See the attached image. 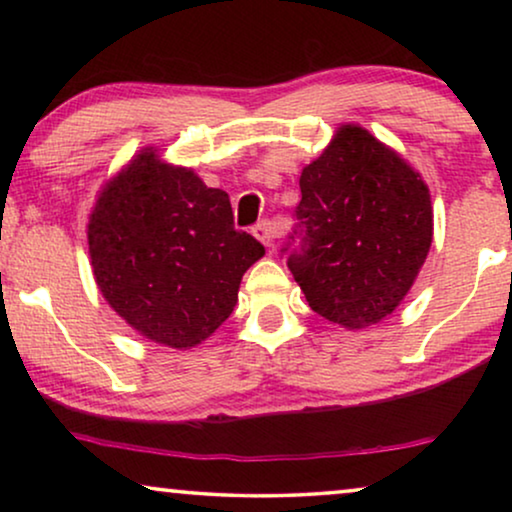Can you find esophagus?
Segmentation results:
<instances>
[{
  "label": "esophagus",
  "mask_w": 512,
  "mask_h": 512,
  "mask_svg": "<svg viewBox=\"0 0 512 512\" xmlns=\"http://www.w3.org/2000/svg\"><path fill=\"white\" fill-rule=\"evenodd\" d=\"M251 233H254L256 240L263 242L265 247H272V242H275V237H277V226L272 221H261L258 226H254Z\"/></svg>",
  "instance_id": "34e87169"
}]
</instances>
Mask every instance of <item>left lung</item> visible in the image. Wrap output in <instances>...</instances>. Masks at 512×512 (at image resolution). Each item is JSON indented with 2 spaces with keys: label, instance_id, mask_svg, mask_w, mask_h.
I'll return each mask as SVG.
<instances>
[{
  "label": "left lung",
  "instance_id": "8db88e82",
  "mask_svg": "<svg viewBox=\"0 0 512 512\" xmlns=\"http://www.w3.org/2000/svg\"><path fill=\"white\" fill-rule=\"evenodd\" d=\"M300 193L282 251L307 303L345 328L382 321L410 291L433 240L419 172L368 130L342 125L300 174Z\"/></svg>",
  "mask_w": 512,
  "mask_h": 512
}]
</instances>
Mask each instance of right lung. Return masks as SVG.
<instances>
[{"label":"right lung","instance_id":"right-lung-1","mask_svg":"<svg viewBox=\"0 0 512 512\" xmlns=\"http://www.w3.org/2000/svg\"><path fill=\"white\" fill-rule=\"evenodd\" d=\"M95 282L144 338L174 349L230 317L242 275L265 254L233 223L228 193L144 149L97 198L88 221Z\"/></svg>","mask_w":512,"mask_h":512}]
</instances>
